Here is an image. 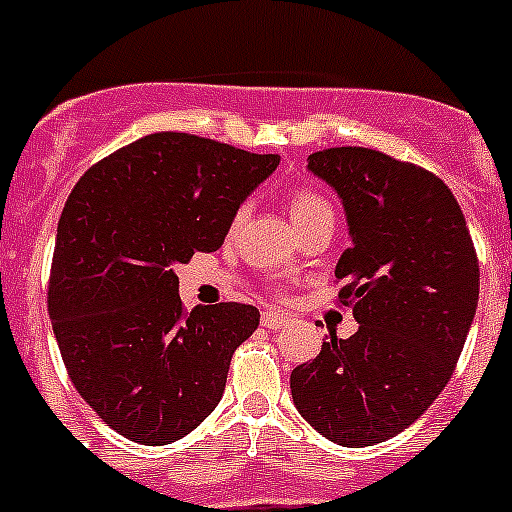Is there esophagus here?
Listing matches in <instances>:
<instances>
[{"mask_svg":"<svg viewBox=\"0 0 512 512\" xmlns=\"http://www.w3.org/2000/svg\"><path fill=\"white\" fill-rule=\"evenodd\" d=\"M261 325H264V328H269V330H279V328H284V325H287V318H284L282 312L269 310V312H264V315H261Z\"/></svg>","mask_w":512,"mask_h":512,"instance_id":"esophagus-1","label":"esophagus"}]
</instances>
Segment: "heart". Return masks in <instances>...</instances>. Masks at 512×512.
<instances>
[{"label": "heart", "mask_w": 512, "mask_h": 512, "mask_svg": "<svg viewBox=\"0 0 512 512\" xmlns=\"http://www.w3.org/2000/svg\"><path fill=\"white\" fill-rule=\"evenodd\" d=\"M241 215L243 212H238V220H241ZM289 215H292L295 225H302L307 220H312V217L333 215V207L315 189H295L292 197H289Z\"/></svg>", "instance_id": "1"}]
</instances>
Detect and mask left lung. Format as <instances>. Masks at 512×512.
I'll list each match as a JSON object with an SVG mask.
<instances>
[{"label":"left lung","instance_id":"8db88e82","mask_svg":"<svg viewBox=\"0 0 512 512\" xmlns=\"http://www.w3.org/2000/svg\"><path fill=\"white\" fill-rule=\"evenodd\" d=\"M307 171L346 212L338 297L359 330L325 336L289 387L320 436L361 449L405 431L449 384L477 312V253L459 202L431 171L351 146L312 153Z\"/></svg>","mask_w":512,"mask_h":512}]
</instances>
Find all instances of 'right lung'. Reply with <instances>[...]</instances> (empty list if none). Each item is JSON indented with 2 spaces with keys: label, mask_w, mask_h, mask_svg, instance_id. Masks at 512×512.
Masks as SVG:
<instances>
[{
  "label": "right lung",
  "mask_w": 512,
  "mask_h": 512,
  "mask_svg": "<svg viewBox=\"0 0 512 512\" xmlns=\"http://www.w3.org/2000/svg\"><path fill=\"white\" fill-rule=\"evenodd\" d=\"M277 166L274 153L153 133L102 158L69 194L48 312L71 382L120 436L164 446L217 408L259 310L187 312L174 269L223 246L238 207Z\"/></svg>",
  "instance_id": "obj_1"
}]
</instances>
